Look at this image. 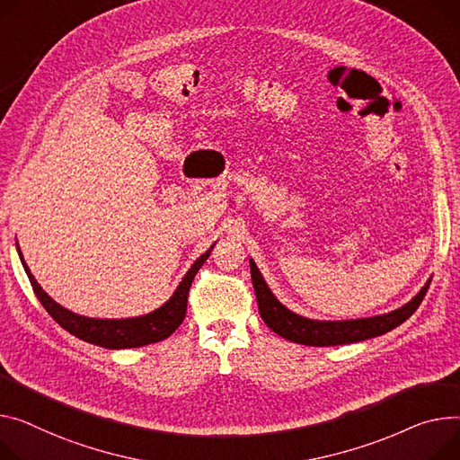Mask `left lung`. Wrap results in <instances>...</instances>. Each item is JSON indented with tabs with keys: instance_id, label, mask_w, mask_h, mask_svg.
I'll use <instances>...</instances> for the list:
<instances>
[{
	"instance_id": "1",
	"label": "left lung",
	"mask_w": 460,
	"mask_h": 460,
	"mask_svg": "<svg viewBox=\"0 0 460 460\" xmlns=\"http://www.w3.org/2000/svg\"><path fill=\"white\" fill-rule=\"evenodd\" d=\"M250 270H252V281L257 296L259 313L264 323L273 332H278L279 336H283V339L290 342L303 344V346H318V348L368 341V339H374V336H381L392 331L397 325H402L405 320H409L416 313L433 279V278L427 279L421 290L409 303H405L403 307L395 309L392 313L370 316V318L331 322V320H311L292 313L271 294L253 259H250Z\"/></svg>"
}]
</instances>
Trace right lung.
<instances>
[{
	"instance_id": "right-lung-1",
	"label": "right lung",
	"mask_w": 460,
	"mask_h": 460,
	"mask_svg": "<svg viewBox=\"0 0 460 460\" xmlns=\"http://www.w3.org/2000/svg\"><path fill=\"white\" fill-rule=\"evenodd\" d=\"M212 248H214V243L199 259H196V262L190 266V270L185 273V278H182V281L172 294V297L164 305H161L159 309H155L149 314H144V316H137V318L109 320V318H88V316L75 314V313L65 309L63 305L53 301L42 290V287L37 283L35 275L31 273V270L27 268L23 255L18 248V242H16V250H18L20 261H22L23 270L29 278V283H31V287H33L39 301L42 303V307L49 313V316L60 327L66 329L70 334L77 336V339H81L88 344L100 346V348H107V349L140 348V346L155 344V342L168 339V336L182 323V320H185L187 297H189L190 285L196 278L198 270L208 259Z\"/></svg>"
}]
</instances>
